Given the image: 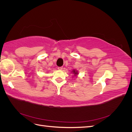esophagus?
Masks as SVG:
<instances>
[{
  "label": "esophagus",
  "mask_w": 132,
  "mask_h": 132,
  "mask_svg": "<svg viewBox=\"0 0 132 132\" xmlns=\"http://www.w3.org/2000/svg\"><path fill=\"white\" fill-rule=\"evenodd\" d=\"M58 69L59 70H62L63 69V67H58Z\"/></svg>",
  "instance_id": "1"
}]
</instances>
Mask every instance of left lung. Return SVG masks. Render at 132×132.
Here are the masks:
<instances>
[{
  "instance_id": "8db88e82",
  "label": "left lung",
  "mask_w": 132,
  "mask_h": 132,
  "mask_svg": "<svg viewBox=\"0 0 132 132\" xmlns=\"http://www.w3.org/2000/svg\"><path fill=\"white\" fill-rule=\"evenodd\" d=\"M71 73H72L74 74V77H77V76L79 74L78 71L77 70H76V69H74V70H73L72 71H71ZM74 75H73V76H74Z\"/></svg>"
}]
</instances>
